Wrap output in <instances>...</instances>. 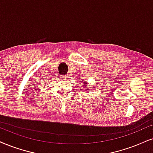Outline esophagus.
<instances>
[{
    "label": "esophagus",
    "instance_id": "34e87169",
    "mask_svg": "<svg viewBox=\"0 0 153 153\" xmlns=\"http://www.w3.org/2000/svg\"><path fill=\"white\" fill-rule=\"evenodd\" d=\"M61 78L62 79H66L67 75H61Z\"/></svg>",
    "mask_w": 153,
    "mask_h": 153
}]
</instances>
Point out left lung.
Returning a JSON list of instances; mask_svg holds the SVG:
<instances>
[{"label": "left lung", "instance_id": "1", "mask_svg": "<svg viewBox=\"0 0 153 153\" xmlns=\"http://www.w3.org/2000/svg\"><path fill=\"white\" fill-rule=\"evenodd\" d=\"M84 86H85V87H87V86H88V83L85 82V84H84Z\"/></svg>", "mask_w": 153, "mask_h": 153}]
</instances>
